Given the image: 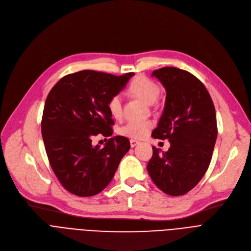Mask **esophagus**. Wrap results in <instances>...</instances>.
I'll list each match as a JSON object with an SVG mask.
<instances>
[{
  "label": "esophagus",
  "instance_id": "obj_1",
  "mask_svg": "<svg viewBox=\"0 0 251 251\" xmlns=\"http://www.w3.org/2000/svg\"><path fill=\"white\" fill-rule=\"evenodd\" d=\"M139 144V141H137V140H133V139H131L130 140V146H131V148H134L135 146H137Z\"/></svg>",
  "mask_w": 251,
  "mask_h": 251
}]
</instances>
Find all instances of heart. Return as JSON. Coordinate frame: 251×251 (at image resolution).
Wrapping results in <instances>:
<instances>
[{
    "label": "heart",
    "mask_w": 251,
    "mask_h": 251,
    "mask_svg": "<svg viewBox=\"0 0 251 251\" xmlns=\"http://www.w3.org/2000/svg\"><path fill=\"white\" fill-rule=\"evenodd\" d=\"M129 90L132 94L149 104L155 102L160 94L158 84L146 76L135 78L130 84ZM107 107L113 117L119 118L122 115V98L120 94L112 95L107 102ZM153 123L150 120H131L121 127L120 133L127 137L139 139L148 133Z\"/></svg>",
    "instance_id": "b5f03b06"
}]
</instances>
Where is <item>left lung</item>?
Here are the masks:
<instances>
[{"label": "left lung", "instance_id": "8db88e82", "mask_svg": "<svg viewBox=\"0 0 251 251\" xmlns=\"http://www.w3.org/2000/svg\"><path fill=\"white\" fill-rule=\"evenodd\" d=\"M166 89L163 114L152 136L168 139L171 147L161 153L155 146L147 165L154 184L165 194L183 196L205 174L218 136L216 109L202 82L186 70H154Z\"/></svg>", "mask_w": 251, "mask_h": 251}]
</instances>
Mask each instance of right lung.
I'll list each match as a JSON object with an SVG mask.
<instances>
[{"label":"right lung","mask_w":251,"mask_h":251,"mask_svg":"<svg viewBox=\"0 0 251 251\" xmlns=\"http://www.w3.org/2000/svg\"><path fill=\"white\" fill-rule=\"evenodd\" d=\"M134 75L116 76L81 70L63 76L50 91L42 134L51 169L69 193L78 197L99 194L109 185L129 151L126 137L109 138L102 149L92 145V137L113 134L114 121L107 102Z\"/></svg>","instance_id":"right-lung-1"}]
</instances>
